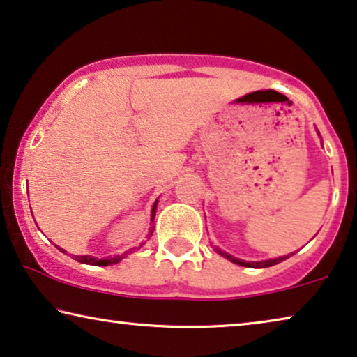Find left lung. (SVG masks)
I'll return each instance as SVG.
<instances>
[{
  "mask_svg": "<svg viewBox=\"0 0 357 357\" xmlns=\"http://www.w3.org/2000/svg\"><path fill=\"white\" fill-rule=\"evenodd\" d=\"M215 250H217L220 255H223L225 259H228L229 262H233L236 265H241V267H248V268H267V267H272V265H277L280 262H283V260L289 257V255H283V257L262 260V262H245V260H241L238 257H234V255H229L228 252H223V250L218 249V248H215Z\"/></svg>",
  "mask_w": 357,
  "mask_h": 357,
  "instance_id": "left-lung-1",
  "label": "left lung"
}]
</instances>
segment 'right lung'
Returning a JSON list of instances; mask_svg holds the SVG:
<instances>
[{"mask_svg":"<svg viewBox=\"0 0 357 357\" xmlns=\"http://www.w3.org/2000/svg\"><path fill=\"white\" fill-rule=\"evenodd\" d=\"M155 212H157V202H155L153 207H152V222H153V218H155ZM153 229H155V227H150V231H149L150 236L153 234ZM56 248H58V245H56ZM58 249L61 250V252L66 254V250H64V249H61V248H58ZM124 255H126V254H124ZM124 255H116V257H109V259H97V257H92V255H74V257H76V260H77V262H80V264L98 265V267H105V265L118 264L119 260L124 259Z\"/></svg>","mask_w":357,"mask_h":357,"instance_id":"obj_1","label":"right lung"}]
</instances>
